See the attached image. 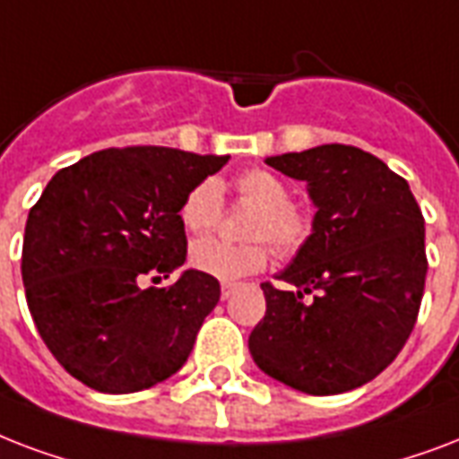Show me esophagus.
Returning a JSON list of instances; mask_svg holds the SVG:
<instances>
[{"mask_svg":"<svg viewBox=\"0 0 459 459\" xmlns=\"http://www.w3.org/2000/svg\"><path fill=\"white\" fill-rule=\"evenodd\" d=\"M237 287H239L237 282H222V285H220V294H222V299H230Z\"/></svg>","mask_w":459,"mask_h":459,"instance_id":"34e87169","label":"esophagus"}]
</instances>
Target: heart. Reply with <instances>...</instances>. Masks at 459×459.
<instances>
[{"mask_svg":"<svg viewBox=\"0 0 459 459\" xmlns=\"http://www.w3.org/2000/svg\"><path fill=\"white\" fill-rule=\"evenodd\" d=\"M234 189L241 201L255 205V215L248 225V237L268 239L280 254H294L304 244L308 222L304 212L290 204L292 194L285 179H280L278 174L268 169H248L237 177ZM220 211H222L220 186L212 179H205L186 194L179 218L189 232L204 234L218 225ZM189 261L198 273L230 282L261 270L268 261V247L263 241L227 244L220 239H198L191 244Z\"/></svg>","mask_w":459,"mask_h":459,"instance_id":"b5f03b06","label":"heart"}]
</instances>
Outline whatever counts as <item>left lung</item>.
Segmentation results:
<instances>
[{
	"label": "left lung",
	"mask_w": 459,
	"mask_h": 459,
	"mask_svg": "<svg viewBox=\"0 0 459 459\" xmlns=\"http://www.w3.org/2000/svg\"><path fill=\"white\" fill-rule=\"evenodd\" d=\"M307 181L311 234L263 282L265 316L248 335L255 366L307 395H337L381 374L407 342L424 294V218L410 184L354 145L265 158Z\"/></svg>",
	"instance_id": "obj_1"
}]
</instances>
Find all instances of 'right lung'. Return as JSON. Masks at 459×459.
Returning <instances> with one entry per match:
<instances>
[{"label":"right lung","instance_id":"1","mask_svg":"<svg viewBox=\"0 0 459 459\" xmlns=\"http://www.w3.org/2000/svg\"><path fill=\"white\" fill-rule=\"evenodd\" d=\"M230 155L138 145L108 148L49 179L30 208L21 275L38 333L59 364L109 395L152 388L186 364L220 282L181 270V204Z\"/></svg>","mask_w":459,"mask_h":459}]
</instances>
